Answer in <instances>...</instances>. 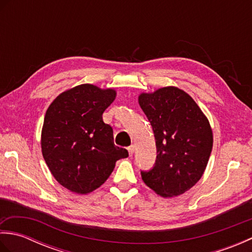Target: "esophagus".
I'll return each instance as SVG.
<instances>
[{"mask_svg": "<svg viewBox=\"0 0 252 252\" xmlns=\"http://www.w3.org/2000/svg\"><path fill=\"white\" fill-rule=\"evenodd\" d=\"M127 152H129L130 156H132V155L134 154V152H135V146L134 145H131V146L127 147Z\"/></svg>", "mask_w": 252, "mask_h": 252, "instance_id": "obj_1", "label": "esophagus"}]
</instances>
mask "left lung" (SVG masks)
Masks as SVG:
<instances>
[{
  "label": "left lung",
  "mask_w": 252,
  "mask_h": 252,
  "mask_svg": "<svg viewBox=\"0 0 252 252\" xmlns=\"http://www.w3.org/2000/svg\"><path fill=\"white\" fill-rule=\"evenodd\" d=\"M153 126L157 159L142 180L163 198L190 189L205 172L212 151L213 134L208 118L190 96L176 87L160 88L138 95Z\"/></svg>",
  "instance_id": "8db88e82"
}]
</instances>
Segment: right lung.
Masks as SVG:
<instances>
[{
  "label": "right lung",
  "mask_w": 252,
  "mask_h": 252,
  "mask_svg": "<svg viewBox=\"0 0 252 252\" xmlns=\"http://www.w3.org/2000/svg\"><path fill=\"white\" fill-rule=\"evenodd\" d=\"M117 96L114 89L80 84L52 101L41 132L42 155L51 173L74 194L87 195L103 185L117 160L129 156L115 146L103 112Z\"/></svg>",
  "instance_id": "obj_1"
}]
</instances>
